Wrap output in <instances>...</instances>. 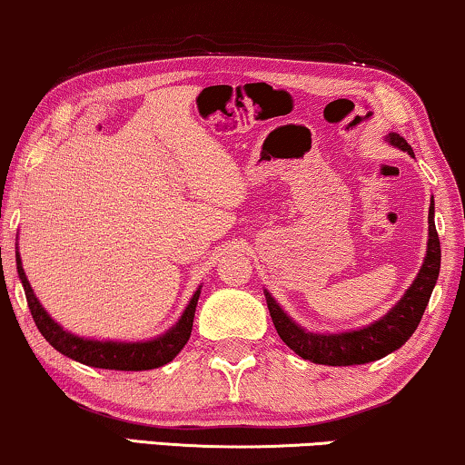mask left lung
I'll return each instance as SVG.
<instances>
[{"instance_id": "8db88e82", "label": "left lung", "mask_w": 465, "mask_h": 465, "mask_svg": "<svg viewBox=\"0 0 465 465\" xmlns=\"http://www.w3.org/2000/svg\"><path fill=\"white\" fill-rule=\"evenodd\" d=\"M385 143L415 158L413 149L401 134L390 133L385 136ZM438 272H440V240H438L434 225V198H431L428 214V248L421 270L407 292L398 299V303L375 322L343 332L307 331L282 310V305L272 297L270 291L265 289L263 292L267 310H270L272 322L276 326L280 339L297 356L326 366H354L379 361V358L391 354L409 341V337L420 326L423 312H426L431 291L436 286Z\"/></svg>"}]
</instances>
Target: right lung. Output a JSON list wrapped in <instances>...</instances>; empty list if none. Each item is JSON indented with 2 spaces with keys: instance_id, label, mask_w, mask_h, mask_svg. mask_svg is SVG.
<instances>
[{
  "instance_id": "right-lung-1",
  "label": "right lung",
  "mask_w": 465,
  "mask_h": 465,
  "mask_svg": "<svg viewBox=\"0 0 465 465\" xmlns=\"http://www.w3.org/2000/svg\"><path fill=\"white\" fill-rule=\"evenodd\" d=\"M16 272L21 278L25 297H27L31 316L35 320V326L42 332L45 341H48L56 351L63 356L71 358V361L82 362L86 366H94V369H109V371H149L158 369V366L168 364L176 354L185 348L193 329V316L195 305H198L200 291L193 292L189 299L185 310H183L181 318L170 326L162 335L147 339V341H109V339H88L74 335L71 331H64L44 305L39 303L34 289H31L27 273L23 270L21 252H18L16 244Z\"/></svg>"
}]
</instances>
